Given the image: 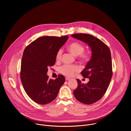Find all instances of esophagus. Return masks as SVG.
Listing matches in <instances>:
<instances>
[{
  "instance_id": "1",
  "label": "esophagus",
  "mask_w": 131,
  "mask_h": 131,
  "mask_svg": "<svg viewBox=\"0 0 131 131\" xmlns=\"http://www.w3.org/2000/svg\"><path fill=\"white\" fill-rule=\"evenodd\" d=\"M70 78H69V77H66V81H68V80H70Z\"/></svg>"
}]
</instances>
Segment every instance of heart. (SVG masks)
Segmentation results:
<instances>
[{"instance_id": "obj_1", "label": "heart", "mask_w": 131, "mask_h": 131, "mask_svg": "<svg viewBox=\"0 0 131 131\" xmlns=\"http://www.w3.org/2000/svg\"><path fill=\"white\" fill-rule=\"evenodd\" d=\"M68 49L70 52L75 56H79V58L83 61H88L90 58V54L88 53H85L84 46L81 43L74 42L68 46ZM62 54V49H59L57 52L56 55V60H60ZM80 71L79 67L76 66L64 65L59 68V71L60 73L68 76H71L74 74L75 72Z\"/></svg>"}]
</instances>
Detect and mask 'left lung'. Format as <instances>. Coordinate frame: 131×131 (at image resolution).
<instances>
[{
	"label": "left lung",
	"instance_id": "8db88e82",
	"mask_svg": "<svg viewBox=\"0 0 131 131\" xmlns=\"http://www.w3.org/2000/svg\"><path fill=\"white\" fill-rule=\"evenodd\" d=\"M73 37L86 43L91 49V59L81 72L89 81L82 84L77 79L78 87L74 91L75 98L86 104H91L99 100L105 93L112 75L111 53L108 47L98 38L87 34H75Z\"/></svg>",
	"mask_w": 131,
	"mask_h": 131
}]
</instances>
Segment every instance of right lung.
Masks as SVG:
<instances>
[{
  "label": "right lung",
  "instance_id": "obj_1",
  "mask_svg": "<svg viewBox=\"0 0 131 131\" xmlns=\"http://www.w3.org/2000/svg\"><path fill=\"white\" fill-rule=\"evenodd\" d=\"M68 36L39 38L25 49L21 59L20 77L29 97L39 104H46L56 98L65 78L59 75L49 79L48 68L56 61L58 50L66 42Z\"/></svg>",
  "mask_w": 131,
  "mask_h": 131
}]
</instances>
